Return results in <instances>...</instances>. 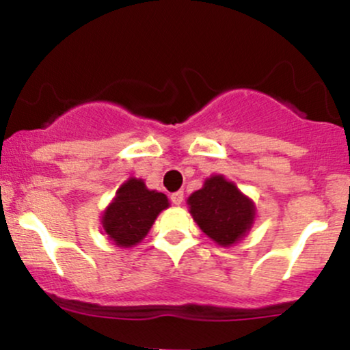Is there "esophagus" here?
<instances>
[{"label":"esophagus","mask_w":350,"mask_h":350,"mask_svg":"<svg viewBox=\"0 0 350 350\" xmlns=\"http://www.w3.org/2000/svg\"><path fill=\"white\" fill-rule=\"evenodd\" d=\"M184 200V192L183 191H178V192H172L171 194V202L174 204V206H180Z\"/></svg>","instance_id":"esophagus-1"}]
</instances>
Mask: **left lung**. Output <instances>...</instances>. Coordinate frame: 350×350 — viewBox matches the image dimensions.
Returning <instances> with one entry per match:
<instances>
[{
    "label": "left lung",
    "mask_w": 350,
    "mask_h": 350,
    "mask_svg": "<svg viewBox=\"0 0 350 350\" xmlns=\"http://www.w3.org/2000/svg\"><path fill=\"white\" fill-rule=\"evenodd\" d=\"M187 204L200 230L222 247L242 239L255 217L252 200L222 176L207 179L204 187L187 199Z\"/></svg>",
    "instance_id": "1"
}]
</instances>
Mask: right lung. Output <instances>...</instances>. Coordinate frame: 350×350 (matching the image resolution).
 I'll list each match as a JSON object with an SVG mask.
<instances>
[{
    "mask_svg": "<svg viewBox=\"0 0 350 350\" xmlns=\"http://www.w3.org/2000/svg\"><path fill=\"white\" fill-rule=\"evenodd\" d=\"M170 202L163 192L150 191L139 179H128L103 214V228L120 247L142 242L152 222Z\"/></svg>",
    "mask_w": 350,
    "mask_h": 350,
    "instance_id": "right-lung-1",
    "label": "right lung"
}]
</instances>
